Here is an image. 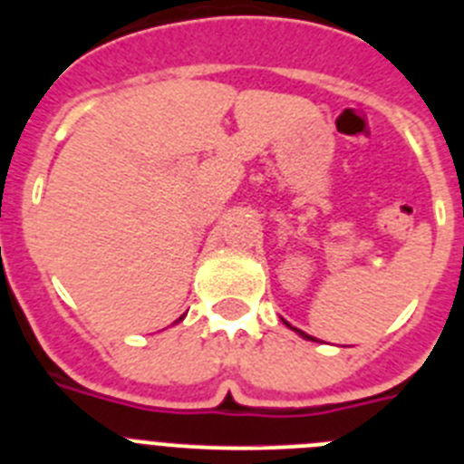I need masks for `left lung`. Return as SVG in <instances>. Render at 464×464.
I'll list each match as a JSON object with an SVG mask.
<instances>
[{
  "label": "left lung",
  "instance_id": "1",
  "mask_svg": "<svg viewBox=\"0 0 464 464\" xmlns=\"http://www.w3.org/2000/svg\"><path fill=\"white\" fill-rule=\"evenodd\" d=\"M285 325H288V323H285ZM288 327H290V325H288ZM293 330H295V332H299V334H302V337H304V339H311V342H315V339H314V337H309V334H306V332L297 330V327H293Z\"/></svg>",
  "mask_w": 464,
  "mask_h": 464
}]
</instances>
